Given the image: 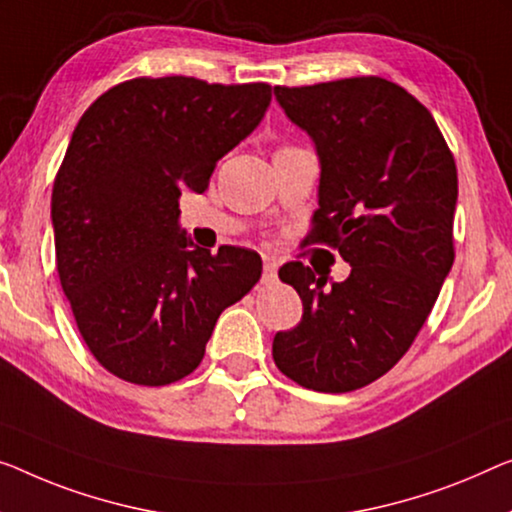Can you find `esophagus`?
Returning <instances> with one entry per match:
<instances>
[{"mask_svg": "<svg viewBox=\"0 0 512 512\" xmlns=\"http://www.w3.org/2000/svg\"><path fill=\"white\" fill-rule=\"evenodd\" d=\"M264 282H273L278 278V262L271 257H264V273H262Z\"/></svg>", "mask_w": 512, "mask_h": 512, "instance_id": "34e87169", "label": "esophagus"}]
</instances>
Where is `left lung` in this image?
Segmentation results:
<instances>
[{"mask_svg":"<svg viewBox=\"0 0 512 512\" xmlns=\"http://www.w3.org/2000/svg\"><path fill=\"white\" fill-rule=\"evenodd\" d=\"M273 91L322 163L308 241L352 266L331 287L303 262L282 266L303 317L276 333L273 361L303 388L349 393L407 354L451 271L455 158L430 110L391 80L358 75Z\"/></svg>","mask_w":512,"mask_h":512,"instance_id":"8db88e82","label":"left lung"}]
</instances>
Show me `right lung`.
Listing matches in <instances>:
<instances>
[{"mask_svg":"<svg viewBox=\"0 0 512 512\" xmlns=\"http://www.w3.org/2000/svg\"><path fill=\"white\" fill-rule=\"evenodd\" d=\"M271 85L186 75L119 82L75 126L52 186L57 273L98 363L137 386L188 377L220 312L262 276L255 250L193 248L181 190L255 131Z\"/></svg>","mask_w":512,"mask_h":512,"instance_id":"obj_1","label":"right lung"}]
</instances>
